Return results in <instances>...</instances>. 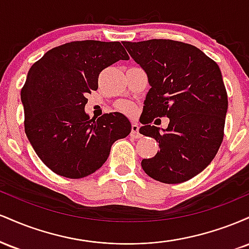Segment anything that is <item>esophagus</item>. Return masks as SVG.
<instances>
[{
    "label": "esophagus",
    "instance_id": "34e87169",
    "mask_svg": "<svg viewBox=\"0 0 249 249\" xmlns=\"http://www.w3.org/2000/svg\"><path fill=\"white\" fill-rule=\"evenodd\" d=\"M131 136H133L134 138H139L141 133H139V126L137 123H133L132 126H131Z\"/></svg>",
    "mask_w": 249,
    "mask_h": 249
}]
</instances>
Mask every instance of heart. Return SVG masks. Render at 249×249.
I'll list each match as a JSON object with an SVG mask.
<instances>
[{
    "label": "heart",
    "instance_id": "1",
    "mask_svg": "<svg viewBox=\"0 0 249 249\" xmlns=\"http://www.w3.org/2000/svg\"><path fill=\"white\" fill-rule=\"evenodd\" d=\"M119 108L123 111V112L125 113H128V115H131V113L134 111V107L133 104H131L130 102H124V103H121L119 104Z\"/></svg>",
    "mask_w": 249,
    "mask_h": 249
}]
</instances>
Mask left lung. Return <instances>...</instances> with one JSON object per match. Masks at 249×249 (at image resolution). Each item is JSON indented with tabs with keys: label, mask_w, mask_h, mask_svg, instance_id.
<instances>
[{
	"label": "left lung",
	"mask_w": 249,
	"mask_h": 249,
	"mask_svg": "<svg viewBox=\"0 0 249 249\" xmlns=\"http://www.w3.org/2000/svg\"><path fill=\"white\" fill-rule=\"evenodd\" d=\"M146 71L148 90L139 132L159 142L153 158L142 159L147 176L165 184L192 179L206 168L222 139L228 101L218 64L194 45L172 39L123 42ZM170 118L165 130L151 125Z\"/></svg>",
	"instance_id": "obj_1"
}]
</instances>
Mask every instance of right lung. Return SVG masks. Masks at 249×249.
I'll return each instance as SVG.
<instances>
[{
    "label": "right lung",
    "mask_w": 249,
    "mask_h": 249,
    "mask_svg": "<svg viewBox=\"0 0 249 249\" xmlns=\"http://www.w3.org/2000/svg\"><path fill=\"white\" fill-rule=\"evenodd\" d=\"M128 58L119 42L76 41L49 50L30 68L21 90L24 130L53 172L84 178L103 166L113 142L130 134L123 113L91 119L84 111L101 71Z\"/></svg>",
    "instance_id": "right-lung-1"
}]
</instances>
